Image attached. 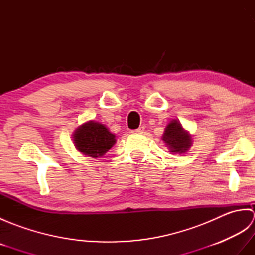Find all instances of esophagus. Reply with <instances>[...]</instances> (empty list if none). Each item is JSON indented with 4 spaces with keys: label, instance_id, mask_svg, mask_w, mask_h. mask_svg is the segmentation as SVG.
Returning a JSON list of instances; mask_svg holds the SVG:
<instances>
[{
    "label": "esophagus",
    "instance_id": "obj_1",
    "mask_svg": "<svg viewBox=\"0 0 255 255\" xmlns=\"http://www.w3.org/2000/svg\"><path fill=\"white\" fill-rule=\"evenodd\" d=\"M144 131V127H139L137 130H133L132 133H143Z\"/></svg>",
    "mask_w": 255,
    "mask_h": 255
}]
</instances>
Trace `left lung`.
Returning a JSON list of instances; mask_svg holds the SVG:
<instances>
[{
  "instance_id": "1",
  "label": "left lung",
  "mask_w": 255,
  "mask_h": 255,
  "mask_svg": "<svg viewBox=\"0 0 255 255\" xmlns=\"http://www.w3.org/2000/svg\"><path fill=\"white\" fill-rule=\"evenodd\" d=\"M162 140L166 143L171 152L176 153L185 152L191 147L192 142L191 136L184 130L182 125L176 121H173L167 125Z\"/></svg>"
}]
</instances>
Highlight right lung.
I'll list each match as a JSON object with an SVG mask.
<instances>
[{
  "label": "right lung",
  "mask_w": 255,
  "mask_h": 255,
  "mask_svg": "<svg viewBox=\"0 0 255 255\" xmlns=\"http://www.w3.org/2000/svg\"><path fill=\"white\" fill-rule=\"evenodd\" d=\"M73 139L80 152L92 158H99L106 153L116 141L115 136L108 131L104 125L93 121L79 127Z\"/></svg>",
  "instance_id": "right-lung-1"
}]
</instances>
